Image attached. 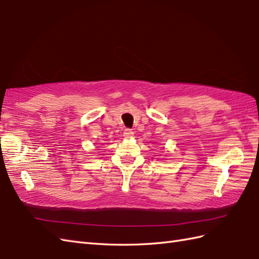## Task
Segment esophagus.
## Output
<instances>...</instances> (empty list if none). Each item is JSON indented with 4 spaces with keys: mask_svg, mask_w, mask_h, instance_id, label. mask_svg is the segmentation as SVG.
<instances>
[{
    "mask_svg": "<svg viewBox=\"0 0 259 259\" xmlns=\"http://www.w3.org/2000/svg\"><path fill=\"white\" fill-rule=\"evenodd\" d=\"M133 134H134V132L132 131V130H130V128H126V130L124 131V133H123V135H124L125 138H131L132 136H133Z\"/></svg>",
    "mask_w": 259,
    "mask_h": 259,
    "instance_id": "1",
    "label": "esophagus"
}]
</instances>
